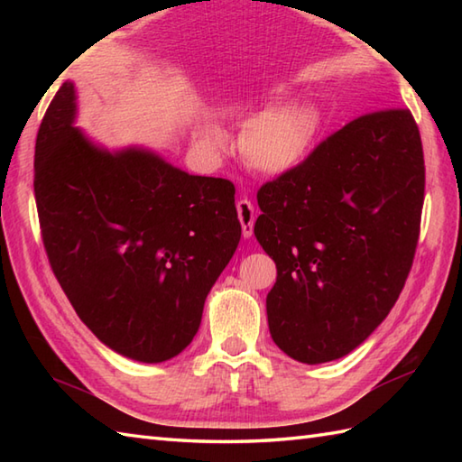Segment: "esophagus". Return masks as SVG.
<instances>
[{
	"label": "esophagus",
	"instance_id": "obj_1",
	"mask_svg": "<svg viewBox=\"0 0 462 462\" xmlns=\"http://www.w3.org/2000/svg\"><path fill=\"white\" fill-rule=\"evenodd\" d=\"M238 208V218L242 224V234L244 238H250L254 232V222H256V212H254V204L248 199H240L236 202Z\"/></svg>",
	"mask_w": 462,
	"mask_h": 462
}]
</instances>
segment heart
Masks as SVG:
<instances>
[{"label": "heart", "instance_id": "obj_1", "mask_svg": "<svg viewBox=\"0 0 462 462\" xmlns=\"http://www.w3.org/2000/svg\"><path fill=\"white\" fill-rule=\"evenodd\" d=\"M278 99V97H276ZM319 129V115L310 103L290 101L258 113L240 134V154L250 169L263 174H283L306 161ZM202 139L220 146L218 126H204Z\"/></svg>", "mask_w": 462, "mask_h": 462}]
</instances>
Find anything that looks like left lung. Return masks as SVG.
Masks as SVG:
<instances>
[{
	"mask_svg": "<svg viewBox=\"0 0 462 462\" xmlns=\"http://www.w3.org/2000/svg\"><path fill=\"white\" fill-rule=\"evenodd\" d=\"M423 200L409 109L357 116L262 186L254 234L278 268L266 310L283 353L316 365L375 331L413 266Z\"/></svg>",
	"mask_w": 462,
	"mask_h": 462,
	"instance_id": "obj_1",
	"label": "left lung"
}]
</instances>
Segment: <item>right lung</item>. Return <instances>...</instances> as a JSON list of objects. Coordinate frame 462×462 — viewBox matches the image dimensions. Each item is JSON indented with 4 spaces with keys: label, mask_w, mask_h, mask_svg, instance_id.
<instances>
[{
    "label": "right lung",
    "mask_w": 462,
    "mask_h": 462,
    "mask_svg": "<svg viewBox=\"0 0 462 462\" xmlns=\"http://www.w3.org/2000/svg\"><path fill=\"white\" fill-rule=\"evenodd\" d=\"M75 87L35 141V202L49 263L77 316L121 356L161 363L189 346L238 248L234 184L144 149L109 152L77 129Z\"/></svg>",
    "instance_id": "right-lung-1"
}]
</instances>
